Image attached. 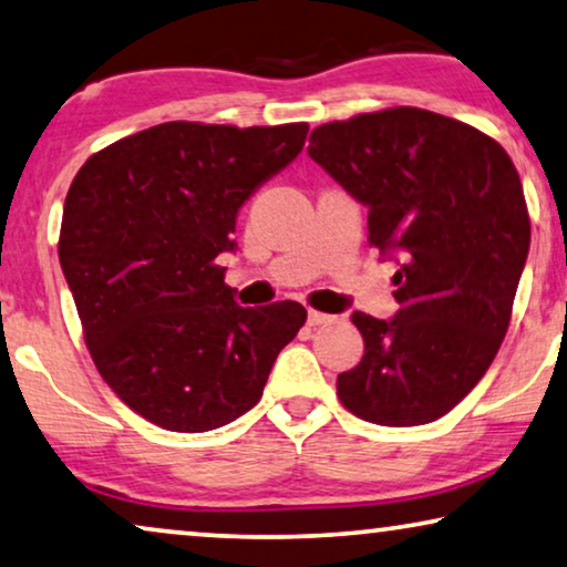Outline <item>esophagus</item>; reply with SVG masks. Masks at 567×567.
<instances>
[{
    "label": "esophagus",
    "instance_id": "esophagus-1",
    "mask_svg": "<svg viewBox=\"0 0 567 567\" xmlns=\"http://www.w3.org/2000/svg\"><path fill=\"white\" fill-rule=\"evenodd\" d=\"M333 316H328V312H320V310H308V323L310 326H323V323H331Z\"/></svg>",
    "mask_w": 567,
    "mask_h": 567
}]
</instances>
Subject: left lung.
Wrapping results in <instances>:
<instances>
[{"instance_id": "left-lung-1", "label": "left lung", "mask_w": 567, "mask_h": 567, "mask_svg": "<svg viewBox=\"0 0 567 567\" xmlns=\"http://www.w3.org/2000/svg\"><path fill=\"white\" fill-rule=\"evenodd\" d=\"M308 155L369 208V247L400 261L396 316H351L364 357L338 374V400L377 425L443 417L509 328L529 251L517 167L476 126L417 106L320 124Z\"/></svg>"}]
</instances>
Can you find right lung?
Instances as JSON below:
<instances>
[{
    "label": "right lung",
    "instance_id": "1",
    "mask_svg": "<svg viewBox=\"0 0 567 567\" xmlns=\"http://www.w3.org/2000/svg\"><path fill=\"white\" fill-rule=\"evenodd\" d=\"M306 137V122H165L75 173L58 257L99 374L137 415L173 433L229 425L306 326L292 300L241 308L216 261L241 203Z\"/></svg>",
    "mask_w": 567,
    "mask_h": 567
}]
</instances>
